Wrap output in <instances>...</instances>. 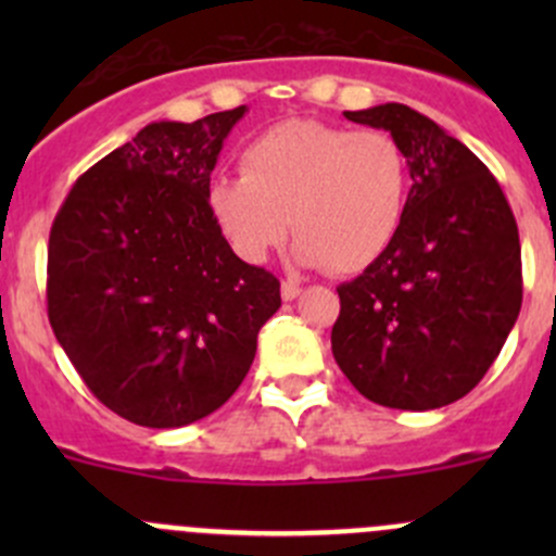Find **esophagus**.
Here are the masks:
<instances>
[{"label": "esophagus", "mask_w": 556, "mask_h": 556, "mask_svg": "<svg viewBox=\"0 0 556 556\" xmlns=\"http://www.w3.org/2000/svg\"><path fill=\"white\" fill-rule=\"evenodd\" d=\"M301 295V285L293 282V279H288V282H282V299L285 301H295Z\"/></svg>", "instance_id": "34e87169"}]
</instances>
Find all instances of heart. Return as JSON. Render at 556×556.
<instances>
[{"instance_id":"b5f03b06","label":"heart","mask_w":556,"mask_h":556,"mask_svg":"<svg viewBox=\"0 0 556 556\" xmlns=\"http://www.w3.org/2000/svg\"><path fill=\"white\" fill-rule=\"evenodd\" d=\"M244 174L210 182L206 206L247 263H263L293 228L304 266L355 274L384 255L406 215L412 166L382 128L350 131L285 121L252 139Z\"/></svg>"}]
</instances>
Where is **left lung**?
<instances>
[{
    "label": "left lung",
    "mask_w": 556,
    "mask_h": 556,
    "mask_svg": "<svg viewBox=\"0 0 556 556\" xmlns=\"http://www.w3.org/2000/svg\"><path fill=\"white\" fill-rule=\"evenodd\" d=\"M344 117L401 142L412 190L384 255L339 288L333 357L379 406L441 408L481 382L517 323V220L490 169L422 112L390 102Z\"/></svg>",
    "instance_id": "left-lung-1"
}]
</instances>
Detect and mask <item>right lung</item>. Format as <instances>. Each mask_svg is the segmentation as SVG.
Returning a JSON list of instances; mask_svg holds the SVG:
<instances>
[{"mask_svg":"<svg viewBox=\"0 0 556 556\" xmlns=\"http://www.w3.org/2000/svg\"><path fill=\"white\" fill-rule=\"evenodd\" d=\"M244 112L150 123L77 179L50 228L55 339L88 390L142 428L220 408L282 306L279 279L237 257L206 206Z\"/></svg>","mask_w":556,"mask_h":556,"instance_id":"1","label":"right lung"}]
</instances>
